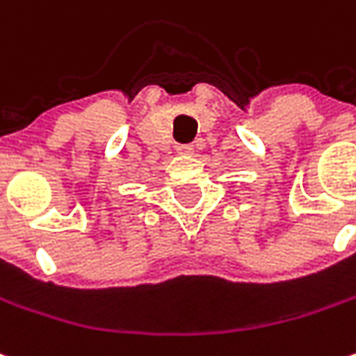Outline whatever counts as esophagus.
<instances>
[{"label":"esophagus","mask_w":356,"mask_h":356,"mask_svg":"<svg viewBox=\"0 0 356 356\" xmlns=\"http://www.w3.org/2000/svg\"><path fill=\"white\" fill-rule=\"evenodd\" d=\"M193 145H177V153L181 155H193Z\"/></svg>","instance_id":"1"}]
</instances>
